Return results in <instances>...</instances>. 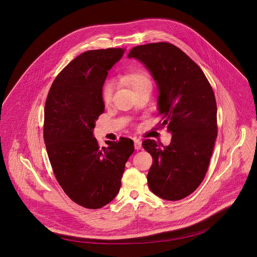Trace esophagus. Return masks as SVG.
<instances>
[{
	"instance_id": "34e87169",
	"label": "esophagus",
	"mask_w": 257,
	"mask_h": 257,
	"mask_svg": "<svg viewBox=\"0 0 257 257\" xmlns=\"http://www.w3.org/2000/svg\"><path fill=\"white\" fill-rule=\"evenodd\" d=\"M134 142H135V148H136L137 150H140V149L142 148V141H140V140H138V139H135Z\"/></svg>"
}]
</instances>
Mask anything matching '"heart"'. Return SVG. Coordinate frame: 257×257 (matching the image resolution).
I'll list each match as a JSON object with an SVG mask.
<instances>
[{"label": "heart", "instance_id": "obj_1", "mask_svg": "<svg viewBox=\"0 0 257 257\" xmlns=\"http://www.w3.org/2000/svg\"><path fill=\"white\" fill-rule=\"evenodd\" d=\"M120 80L124 84H126L134 92H136L137 90L147 85H151L149 76L144 70H137V71H132L128 73L123 74L122 76H120ZM112 93H113V84L110 81H108L104 84L102 88V99L104 103L106 104L110 103L112 98Z\"/></svg>", "mask_w": 257, "mask_h": 257}]
</instances>
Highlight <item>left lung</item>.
<instances>
[{"label":"left lung","instance_id":"1","mask_svg":"<svg viewBox=\"0 0 257 257\" xmlns=\"http://www.w3.org/2000/svg\"><path fill=\"white\" fill-rule=\"evenodd\" d=\"M127 57L140 60L155 80L160 126L172 134L168 147L143 142L153 159L148 187L164 200H181L202 183L209 167L218 136L214 91L202 69L171 43L139 45Z\"/></svg>","mask_w":257,"mask_h":257}]
</instances>
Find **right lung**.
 Masks as SVG:
<instances>
[{"label": "right lung", "instance_id": "obj_1", "mask_svg": "<svg viewBox=\"0 0 257 257\" xmlns=\"http://www.w3.org/2000/svg\"><path fill=\"white\" fill-rule=\"evenodd\" d=\"M124 49L88 50L73 59L53 81L44 107L43 138L56 180L76 204L100 209L120 188L131 139L100 147L93 131L105 110L102 88L108 71Z\"/></svg>", "mask_w": 257, "mask_h": 257}]
</instances>
